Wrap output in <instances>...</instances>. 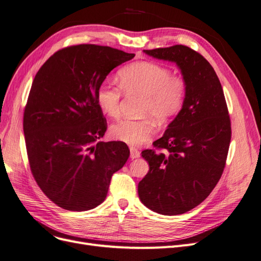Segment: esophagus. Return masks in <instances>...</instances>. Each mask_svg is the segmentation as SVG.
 Instances as JSON below:
<instances>
[{"mask_svg": "<svg viewBox=\"0 0 261 261\" xmlns=\"http://www.w3.org/2000/svg\"><path fill=\"white\" fill-rule=\"evenodd\" d=\"M129 151H130V159H138L139 156H140V151L137 149V148H135V147H130L129 148Z\"/></svg>", "mask_w": 261, "mask_h": 261, "instance_id": "esophagus-1", "label": "esophagus"}]
</instances>
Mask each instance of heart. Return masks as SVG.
I'll return each instance as SVG.
<instances>
[{
    "label": "heart",
    "mask_w": 261,
    "mask_h": 261,
    "mask_svg": "<svg viewBox=\"0 0 261 261\" xmlns=\"http://www.w3.org/2000/svg\"><path fill=\"white\" fill-rule=\"evenodd\" d=\"M119 87L103 82L97 90V103L110 118H118L122 91L142 97L141 116L166 123L178 114L187 95V83L181 76L172 75L169 68L152 62H137L121 68L118 72ZM150 118L123 119L111 125L113 139L130 145L148 141L155 132Z\"/></svg>",
    "instance_id": "obj_1"
}]
</instances>
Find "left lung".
Returning <instances> with one entry per match:
<instances>
[{
	"label": "left lung",
	"instance_id": "1",
	"mask_svg": "<svg viewBox=\"0 0 261 261\" xmlns=\"http://www.w3.org/2000/svg\"><path fill=\"white\" fill-rule=\"evenodd\" d=\"M143 51L176 63L187 95L164 136L153 142L154 149L141 152L150 169L138 194L154 212L183 214L200 204L221 179L231 139L230 118L220 79L200 54L183 45Z\"/></svg>",
	"mask_w": 261,
	"mask_h": 261
}]
</instances>
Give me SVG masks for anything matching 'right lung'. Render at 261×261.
<instances>
[{"instance_id": "obj_1", "label": "right lung", "mask_w": 261, "mask_h": 261, "mask_svg": "<svg viewBox=\"0 0 261 261\" xmlns=\"http://www.w3.org/2000/svg\"><path fill=\"white\" fill-rule=\"evenodd\" d=\"M134 54L82 44L57 51L39 68L23 113L31 172L49 199L65 210L87 211L107 196L112 174L129 156L122 141H98L107 122L97 90Z\"/></svg>"}]
</instances>
